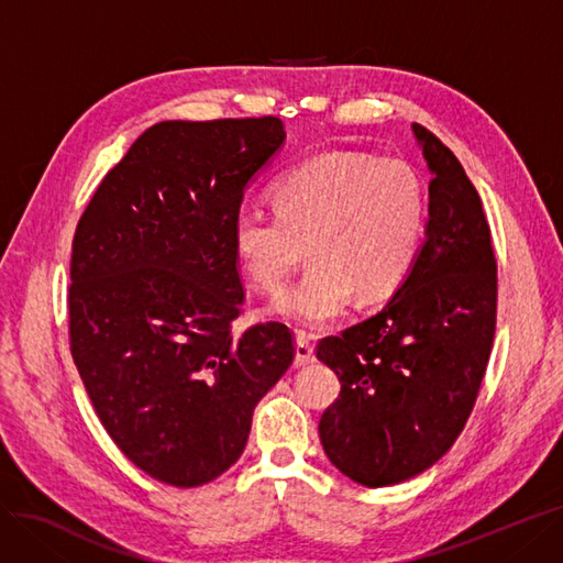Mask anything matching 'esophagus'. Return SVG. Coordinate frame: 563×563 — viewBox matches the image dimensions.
I'll use <instances>...</instances> for the list:
<instances>
[{"label": "esophagus", "mask_w": 563, "mask_h": 563, "mask_svg": "<svg viewBox=\"0 0 563 563\" xmlns=\"http://www.w3.org/2000/svg\"><path fill=\"white\" fill-rule=\"evenodd\" d=\"M295 350H297V357H295L297 366H306V364L316 362V345H313V339H310L306 331H297Z\"/></svg>", "instance_id": "34e87169"}]
</instances>
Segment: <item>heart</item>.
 Masks as SVG:
<instances>
[{
	"label": "heart",
	"mask_w": 563,
	"mask_h": 563,
	"mask_svg": "<svg viewBox=\"0 0 563 563\" xmlns=\"http://www.w3.org/2000/svg\"><path fill=\"white\" fill-rule=\"evenodd\" d=\"M276 216L241 211L234 255L260 292L274 295L301 262L303 276L271 303V313L303 327L336 320L350 299L378 301L418 260L427 197L406 162L357 153L310 157L271 187Z\"/></svg>",
	"instance_id": "b5f03b06"
}]
</instances>
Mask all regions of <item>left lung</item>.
Here are the masks:
<instances>
[{
	"label": "left lung",
	"mask_w": 563,
	"mask_h": 563,
	"mask_svg": "<svg viewBox=\"0 0 563 563\" xmlns=\"http://www.w3.org/2000/svg\"><path fill=\"white\" fill-rule=\"evenodd\" d=\"M431 172L427 239L380 313L327 336L341 380L320 441L350 481L389 487L452 448L483 385L496 329V257L481 195L448 145L412 124Z\"/></svg>",
	"instance_id": "left-lung-1"
}]
</instances>
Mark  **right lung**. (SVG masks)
I'll list each match as a JSON object with an SVG mask.
<instances>
[{"instance_id": "right-lung-1", "label": "right lung", "mask_w": 563, "mask_h": 563, "mask_svg": "<svg viewBox=\"0 0 563 563\" xmlns=\"http://www.w3.org/2000/svg\"><path fill=\"white\" fill-rule=\"evenodd\" d=\"M285 141L280 118L164 120L103 176L71 243V357L132 464L199 487L236 464L253 410L295 360L292 331L232 334V227Z\"/></svg>"}]
</instances>
